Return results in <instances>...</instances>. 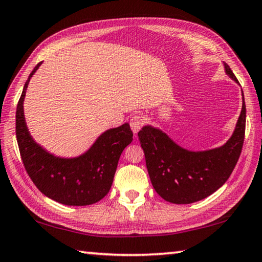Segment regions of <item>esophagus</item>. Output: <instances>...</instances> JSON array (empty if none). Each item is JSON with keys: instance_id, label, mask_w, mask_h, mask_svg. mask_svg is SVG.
I'll return each instance as SVG.
<instances>
[{"instance_id": "34e87169", "label": "esophagus", "mask_w": 262, "mask_h": 262, "mask_svg": "<svg viewBox=\"0 0 262 262\" xmlns=\"http://www.w3.org/2000/svg\"><path fill=\"white\" fill-rule=\"evenodd\" d=\"M144 126V119L141 115H133L130 119V128L134 134H137L142 127Z\"/></svg>"}]
</instances>
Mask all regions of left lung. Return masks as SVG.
<instances>
[{
	"mask_svg": "<svg viewBox=\"0 0 262 262\" xmlns=\"http://www.w3.org/2000/svg\"><path fill=\"white\" fill-rule=\"evenodd\" d=\"M225 72L237 83L232 70ZM246 106L243 108L236 129L223 147L193 152L180 148L162 130L145 126L139 132L145 164L151 184L165 201L187 205L200 201L216 192L231 176L241 156L245 139Z\"/></svg>",
	"mask_w": 262,
	"mask_h": 262,
	"instance_id": "8db88e82",
	"label": "left lung"
}]
</instances>
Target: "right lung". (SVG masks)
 Returning <instances> with one entry per match:
<instances>
[{"instance_id": "obj_1", "label": "right lung", "mask_w": 262, "mask_h": 262, "mask_svg": "<svg viewBox=\"0 0 262 262\" xmlns=\"http://www.w3.org/2000/svg\"><path fill=\"white\" fill-rule=\"evenodd\" d=\"M17 104L16 137L24 167L42 194L66 206H89L101 200L112 186L119 158L133 141L128 123L101 134L91 149L77 158H59L48 154L30 136L23 101L30 78Z\"/></svg>"}]
</instances>
